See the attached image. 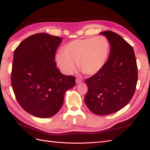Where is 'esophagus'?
<instances>
[{"instance_id":"esophagus-1","label":"esophagus","mask_w":150,"mask_h":150,"mask_svg":"<svg viewBox=\"0 0 150 150\" xmlns=\"http://www.w3.org/2000/svg\"><path fill=\"white\" fill-rule=\"evenodd\" d=\"M82 81L81 80V79H76V80H75V82H76V83H79V82H81Z\"/></svg>"}]
</instances>
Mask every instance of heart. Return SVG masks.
<instances>
[{
  "mask_svg": "<svg viewBox=\"0 0 150 150\" xmlns=\"http://www.w3.org/2000/svg\"><path fill=\"white\" fill-rule=\"evenodd\" d=\"M111 50L109 39L104 36L77 39L63 47V53L56 55L60 70L66 75L74 71L77 63L79 69L90 76L97 75L106 66Z\"/></svg>",
  "mask_w": 150,
  "mask_h": 150,
  "instance_id": "b5f03b06",
  "label": "heart"
}]
</instances>
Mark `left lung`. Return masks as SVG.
Returning <instances> with one entry per match:
<instances>
[{"label":"left lung","instance_id":"8db88e82","mask_svg":"<svg viewBox=\"0 0 150 150\" xmlns=\"http://www.w3.org/2000/svg\"><path fill=\"white\" fill-rule=\"evenodd\" d=\"M109 39L111 50L106 66L86 81L88 91L84 102L98 115H107L126 106L135 91L137 66L133 47L111 31L100 33Z\"/></svg>","mask_w":150,"mask_h":150}]
</instances>
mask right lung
I'll list each match as a JSON object with an SVG mask.
<instances>
[{"label": "right lung", "instance_id": "right-lung-1", "mask_svg": "<svg viewBox=\"0 0 150 150\" xmlns=\"http://www.w3.org/2000/svg\"><path fill=\"white\" fill-rule=\"evenodd\" d=\"M60 37L40 33L26 38L13 53L11 86L19 104L28 113L49 118L61 108L66 92L75 78L62 74L56 67Z\"/></svg>", "mask_w": 150, "mask_h": 150}]
</instances>
